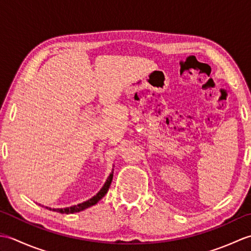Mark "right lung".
Masks as SVG:
<instances>
[{
    "label": "right lung",
    "mask_w": 251,
    "mask_h": 251,
    "mask_svg": "<svg viewBox=\"0 0 251 251\" xmlns=\"http://www.w3.org/2000/svg\"><path fill=\"white\" fill-rule=\"evenodd\" d=\"M113 170L114 169H112V173L110 174L108 179H106L105 183L103 184L102 188H101V190L95 196H93L92 199H89L88 201H83V202H81V204L74 205L71 207H66V208H52V209L50 207H46V208L50 210H52V211H57V212H60V214L68 215V214H74V212H79L84 209H86V208H88V207H92V206L96 205L106 194V192H108L110 185H111V182H112V179H113Z\"/></svg>",
    "instance_id": "1"
}]
</instances>
